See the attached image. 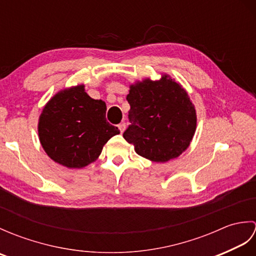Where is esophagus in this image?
<instances>
[{
	"label": "esophagus",
	"instance_id": "1",
	"mask_svg": "<svg viewBox=\"0 0 256 256\" xmlns=\"http://www.w3.org/2000/svg\"><path fill=\"white\" fill-rule=\"evenodd\" d=\"M118 130H120V132L123 133L124 130H125V123H120V124L118 125Z\"/></svg>",
	"mask_w": 256,
	"mask_h": 256
}]
</instances>
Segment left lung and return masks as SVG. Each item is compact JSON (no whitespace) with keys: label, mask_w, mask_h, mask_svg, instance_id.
I'll list each match as a JSON object with an SVG mask.
<instances>
[{"label":"left lung","mask_w":256,"mask_h":256,"mask_svg":"<svg viewBox=\"0 0 256 256\" xmlns=\"http://www.w3.org/2000/svg\"><path fill=\"white\" fill-rule=\"evenodd\" d=\"M131 125L123 133L136 153L156 162L177 158L188 148L197 128V114L187 91L170 74L130 86Z\"/></svg>","instance_id":"obj_1"}]
</instances>
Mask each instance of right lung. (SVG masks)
Wrapping results in <instances>:
<instances>
[{
	"mask_svg": "<svg viewBox=\"0 0 256 256\" xmlns=\"http://www.w3.org/2000/svg\"><path fill=\"white\" fill-rule=\"evenodd\" d=\"M106 104L78 84L60 90L46 103L38 120V138L50 158L67 168H84L120 134L106 118Z\"/></svg>",
	"mask_w": 256,
	"mask_h": 256,
	"instance_id": "right-lung-1",
	"label": "right lung"
}]
</instances>
